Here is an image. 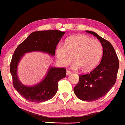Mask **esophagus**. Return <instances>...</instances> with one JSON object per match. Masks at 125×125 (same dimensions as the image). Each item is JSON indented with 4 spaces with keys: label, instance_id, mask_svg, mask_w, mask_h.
<instances>
[{
    "label": "esophagus",
    "instance_id": "obj_1",
    "mask_svg": "<svg viewBox=\"0 0 125 125\" xmlns=\"http://www.w3.org/2000/svg\"><path fill=\"white\" fill-rule=\"evenodd\" d=\"M71 72L70 71H68V70L66 71V74H67V75H69V74H71Z\"/></svg>",
    "mask_w": 125,
    "mask_h": 125
}]
</instances>
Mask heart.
<instances>
[{
	"label": "heart",
	"mask_w": 125,
	"mask_h": 125,
	"mask_svg": "<svg viewBox=\"0 0 125 125\" xmlns=\"http://www.w3.org/2000/svg\"><path fill=\"white\" fill-rule=\"evenodd\" d=\"M102 54L103 47L100 41L82 34L69 37L64 47L59 45L56 49V57L62 65H69L73 58L75 62L72 69H82L83 72L93 70L98 64Z\"/></svg>",
	"instance_id": "b5f03b06"
}]
</instances>
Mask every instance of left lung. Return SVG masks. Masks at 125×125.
Wrapping results in <instances>:
<instances>
[{"mask_svg":"<svg viewBox=\"0 0 125 125\" xmlns=\"http://www.w3.org/2000/svg\"><path fill=\"white\" fill-rule=\"evenodd\" d=\"M100 40L103 47L101 61L90 73L79 75V81L74 88L78 98L86 101H94L108 93L115 84L119 61L117 53L110 42L94 32L86 31Z\"/></svg>","mask_w":125,"mask_h":125,"instance_id":"obj_1","label":"left lung"}]
</instances>
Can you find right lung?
Segmentation results:
<instances>
[{
    "label": "right lung",
    "mask_w": 125,
    "mask_h": 125,
    "mask_svg": "<svg viewBox=\"0 0 125 125\" xmlns=\"http://www.w3.org/2000/svg\"><path fill=\"white\" fill-rule=\"evenodd\" d=\"M64 32L59 30L40 31L32 32L15 49L10 64V72L14 88L29 101L42 102L50 100L58 90V82L66 76L64 68L50 67L45 78L33 86H26L20 83L17 75V68L25 53L40 51L52 56Z\"/></svg>",
    "instance_id": "right-lung-1"
}]
</instances>
